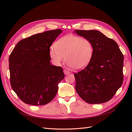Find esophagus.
Masks as SVG:
<instances>
[{
	"label": "esophagus",
	"instance_id": "1",
	"mask_svg": "<svg viewBox=\"0 0 132 132\" xmlns=\"http://www.w3.org/2000/svg\"><path fill=\"white\" fill-rule=\"evenodd\" d=\"M63 71H64V73L65 75H68V74H69L70 73V71H69L68 70H67V69H64Z\"/></svg>",
	"mask_w": 132,
	"mask_h": 132
}]
</instances>
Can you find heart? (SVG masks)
I'll return each instance as SVG.
<instances>
[{
	"instance_id": "1",
	"label": "heart",
	"mask_w": 132,
	"mask_h": 132,
	"mask_svg": "<svg viewBox=\"0 0 132 132\" xmlns=\"http://www.w3.org/2000/svg\"><path fill=\"white\" fill-rule=\"evenodd\" d=\"M94 47L89 39L73 35H68L59 38L51 47L49 55L54 65H61L64 58L74 70L85 68L93 56Z\"/></svg>"
}]
</instances>
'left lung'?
Listing matches in <instances>:
<instances>
[{"label":"left lung","instance_id":"left-lung-1","mask_svg":"<svg viewBox=\"0 0 132 132\" xmlns=\"http://www.w3.org/2000/svg\"><path fill=\"white\" fill-rule=\"evenodd\" d=\"M74 32L89 39L94 47L90 63L74 74L76 91L90 104L109 101L123 81L124 57L117 43L97 30H75Z\"/></svg>","mask_w":132,"mask_h":132}]
</instances>
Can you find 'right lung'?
I'll list each match as a JSON object with an SVG mask.
<instances>
[{
    "mask_svg": "<svg viewBox=\"0 0 132 132\" xmlns=\"http://www.w3.org/2000/svg\"><path fill=\"white\" fill-rule=\"evenodd\" d=\"M62 30L35 34L19 41L9 58L10 84L26 104L44 105L56 95L64 78L62 68L51 65L50 48Z\"/></svg>",
    "mask_w": 132,
    "mask_h": 132,
    "instance_id": "add662e5",
    "label": "right lung"
}]
</instances>
